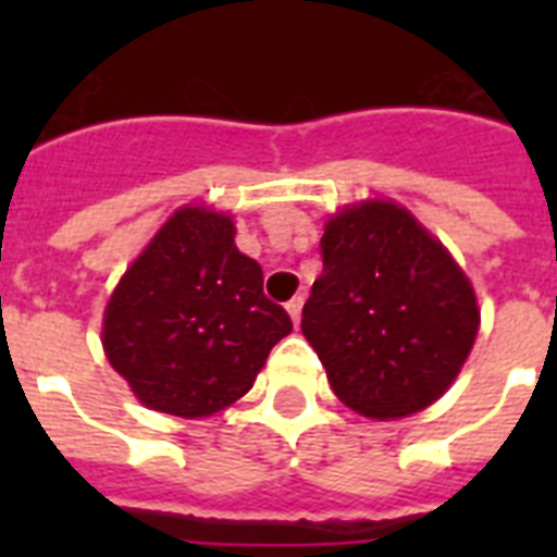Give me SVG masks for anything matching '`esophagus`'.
Returning a JSON list of instances; mask_svg holds the SVG:
<instances>
[{
  "label": "esophagus",
  "mask_w": 557,
  "mask_h": 557,
  "mask_svg": "<svg viewBox=\"0 0 557 557\" xmlns=\"http://www.w3.org/2000/svg\"><path fill=\"white\" fill-rule=\"evenodd\" d=\"M300 309H304V297H300V295L292 297V300H288V304H286V312L292 314V321H295V326H297V323H300Z\"/></svg>",
  "instance_id": "1"
}]
</instances>
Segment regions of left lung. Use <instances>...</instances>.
<instances>
[{
	"label": "left lung",
	"instance_id": "obj_1",
	"mask_svg": "<svg viewBox=\"0 0 557 557\" xmlns=\"http://www.w3.org/2000/svg\"><path fill=\"white\" fill-rule=\"evenodd\" d=\"M321 253L300 330L335 396L379 422L433 405L480 330L474 288L445 245L401 205L370 199L326 222Z\"/></svg>",
	"mask_w": 557,
	"mask_h": 557
}]
</instances>
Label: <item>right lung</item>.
<instances>
[{
    "label": "right lung",
    "instance_id": "1",
    "mask_svg": "<svg viewBox=\"0 0 557 557\" xmlns=\"http://www.w3.org/2000/svg\"><path fill=\"white\" fill-rule=\"evenodd\" d=\"M234 234L227 213L176 210L109 297V364L150 410L182 419L225 410L292 332L286 309L262 295L260 262L239 253Z\"/></svg>",
    "mask_w": 557,
    "mask_h": 557
}]
</instances>
